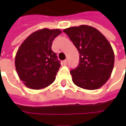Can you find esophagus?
I'll use <instances>...</instances> for the list:
<instances>
[{"label":"esophagus","instance_id":"esophagus-1","mask_svg":"<svg viewBox=\"0 0 126 126\" xmlns=\"http://www.w3.org/2000/svg\"><path fill=\"white\" fill-rule=\"evenodd\" d=\"M63 65H67V60L66 59V60L63 61Z\"/></svg>","mask_w":126,"mask_h":126}]
</instances>
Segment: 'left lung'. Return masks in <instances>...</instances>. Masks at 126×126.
<instances>
[{
  "instance_id": "1",
  "label": "left lung",
  "mask_w": 126,
  "mask_h": 126,
  "mask_svg": "<svg viewBox=\"0 0 126 126\" xmlns=\"http://www.w3.org/2000/svg\"><path fill=\"white\" fill-rule=\"evenodd\" d=\"M63 32L69 37L79 54V63L70 71L75 84L86 90H96L111 76L115 56L105 36L93 27L82 25Z\"/></svg>"
}]
</instances>
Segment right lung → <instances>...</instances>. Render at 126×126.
Here are the masks:
<instances>
[{
    "instance_id": "obj_1",
    "label": "right lung",
    "mask_w": 126,
    "mask_h": 126,
    "mask_svg": "<svg viewBox=\"0 0 126 126\" xmlns=\"http://www.w3.org/2000/svg\"><path fill=\"white\" fill-rule=\"evenodd\" d=\"M61 33L59 29L40 30L30 35L19 48L15 68L27 87L39 90L55 81L61 64L51 47L53 40Z\"/></svg>"
}]
</instances>
